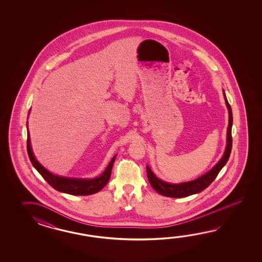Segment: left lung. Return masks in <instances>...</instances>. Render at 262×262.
Wrapping results in <instances>:
<instances>
[{
	"label": "left lung",
	"mask_w": 262,
	"mask_h": 262,
	"mask_svg": "<svg viewBox=\"0 0 262 262\" xmlns=\"http://www.w3.org/2000/svg\"><path fill=\"white\" fill-rule=\"evenodd\" d=\"M223 94H224V98L226 101V105L228 107L229 116H228V133H227V147H226V150H225L222 158L219 160L214 167H212L211 170H209L208 172L201 176L200 178L195 179L194 181L177 184L166 183L160 179L157 178L155 175V173L151 171L149 166H147L146 167L147 176H148V180L150 182V185L160 195L169 196V198H185L188 195L198 194L201 191L206 189L207 187L212 184V182L217 177L218 173L220 172L223 167L227 164L229 156H230V152H231V148H232L231 128H232L233 117H232L231 106L228 104L225 92H223Z\"/></svg>",
	"instance_id": "1"
}]
</instances>
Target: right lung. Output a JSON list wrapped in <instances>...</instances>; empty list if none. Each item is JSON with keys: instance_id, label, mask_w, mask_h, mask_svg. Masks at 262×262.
Here are the masks:
<instances>
[{"instance_id": "1", "label": "right lung", "mask_w": 262, "mask_h": 262, "mask_svg": "<svg viewBox=\"0 0 262 262\" xmlns=\"http://www.w3.org/2000/svg\"><path fill=\"white\" fill-rule=\"evenodd\" d=\"M30 113V112H29ZM27 151H28L29 158L32 162L33 166L35 169L41 174V176L47 181V183L52 186L54 189L67 193L70 195H92L99 192L102 188H104L110 181L111 174H112V166L115 161L116 156H113L111 163L106 167L105 171L101 174L99 177L95 179H77L67 178V177H61L57 176L52 173H50L48 169H46L39 162L36 160L34 156L31 141H30V134L27 132Z\"/></svg>"}]
</instances>
